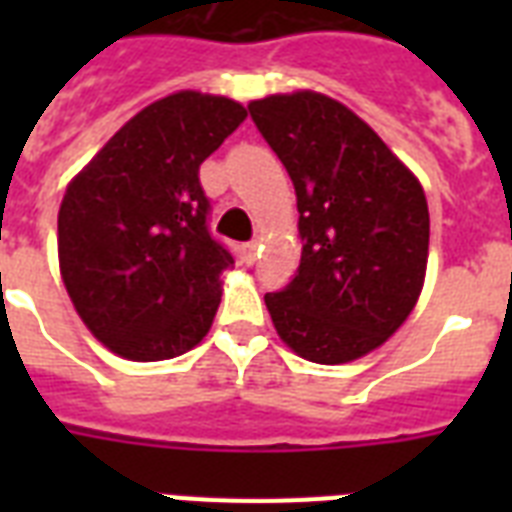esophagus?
<instances>
[{"instance_id":"esophagus-1","label":"esophagus","mask_w":512,"mask_h":512,"mask_svg":"<svg viewBox=\"0 0 512 512\" xmlns=\"http://www.w3.org/2000/svg\"><path fill=\"white\" fill-rule=\"evenodd\" d=\"M257 249H260V241H247V244H244V260H247V263H255V257H257Z\"/></svg>"}]
</instances>
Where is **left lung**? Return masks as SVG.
I'll use <instances>...</instances> for the list:
<instances>
[{
	"label": "left lung",
	"mask_w": 512,
	"mask_h": 512,
	"mask_svg": "<svg viewBox=\"0 0 512 512\" xmlns=\"http://www.w3.org/2000/svg\"><path fill=\"white\" fill-rule=\"evenodd\" d=\"M249 114L287 167L300 212V268L265 295L273 327L308 361H356L417 305L428 268L425 191L364 119L321 92L252 100Z\"/></svg>",
	"instance_id": "1"
}]
</instances>
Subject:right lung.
I'll return each mask as SVG.
<instances>
[{
    "label": "right lung",
    "instance_id": "obj_1",
    "mask_svg": "<svg viewBox=\"0 0 512 512\" xmlns=\"http://www.w3.org/2000/svg\"><path fill=\"white\" fill-rule=\"evenodd\" d=\"M244 119L231 98L175 92L132 116L68 183L60 276L116 356H183L212 327L233 257L209 233L199 167Z\"/></svg>",
    "mask_w": 512,
    "mask_h": 512
}]
</instances>
